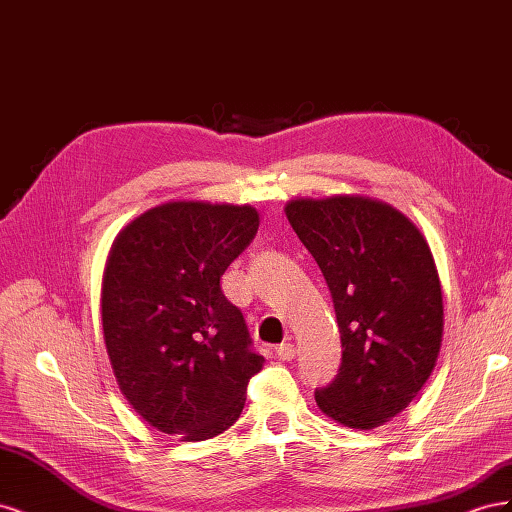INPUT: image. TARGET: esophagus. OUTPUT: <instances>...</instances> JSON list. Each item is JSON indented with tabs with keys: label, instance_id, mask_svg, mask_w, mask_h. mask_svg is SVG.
I'll return each instance as SVG.
<instances>
[{
	"label": "esophagus",
	"instance_id": "esophagus-1",
	"mask_svg": "<svg viewBox=\"0 0 512 512\" xmlns=\"http://www.w3.org/2000/svg\"><path fill=\"white\" fill-rule=\"evenodd\" d=\"M294 354H297V348H294L292 344H280L275 348V356L280 361H292Z\"/></svg>",
	"mask_w": 512,
	"mask_h": 512
}]
</instances>
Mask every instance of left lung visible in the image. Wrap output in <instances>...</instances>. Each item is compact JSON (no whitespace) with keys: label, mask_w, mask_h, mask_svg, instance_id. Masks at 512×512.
<instances>
[{"label":"left lung","mask_w":512,"mask_h":512,"mask_svg":"<svg viewBox=\"0 0 512 512\" xmlns=\"http://www.w3.org/2000/svg\"><path fill=\"white\" fill-rule=\"evenodd\" d=\"M284 211L327 280L344 348L316 404L344 427H380L410 406L440 354L444 305L429 243L404 213L367 196L294 198Z\"/></svg>","instance_id":"1"}]
</instances>
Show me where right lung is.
I'll return each instance as SVG.
<instances>
[{"mask_svg":"<svg viewBox=\"0 0 512 512\" xmlns=\"http://www.w3.org/2000/svg\"><path fill=\"white\" fill-rule=\"evenodd\" d=\"M258 224L250 205L170 200L132 220L108 252V359L128 404L168 436L200 442L226 431L265 363L220 288Z\"/></svg>","mask_w":512,"mask_h":512,"instance_id":"right-lung-1","label":"right lung"}]
</instances>
